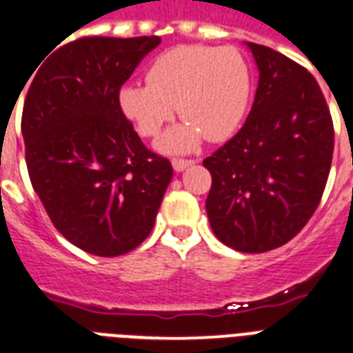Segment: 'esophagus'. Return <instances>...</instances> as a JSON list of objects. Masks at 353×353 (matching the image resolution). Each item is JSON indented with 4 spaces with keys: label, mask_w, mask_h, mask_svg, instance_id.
<instances>
[{
    "label": "esophagus",
    "mask_w": 353,
    "mask_h": 353,
    "mask_svg": "<svg viewBox=\"0 0 353 353\" xmlns=\"http://www.w3.org/2000/svg\"><path fill=\"white\" fill-rule=\"evenodd\" d=\"M171 163H173L174 171H176V173H180V171H184V169H188L190 165H193V160H182V158H174Z\"/></svg>",
    "instance_id": "obj_1"
}]
</instances>
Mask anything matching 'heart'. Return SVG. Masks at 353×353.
<instances>
[{"mask_svg":"<svg viewBox=\"0 0 353 353\" xmlns=\"http://www.w3.org/2000/svg\"><path fill=\"white\" fill-rule=\"evenodd\" d=\"M250 90V72L237 49L179 46L152 60L147 83L121 86L117 105L145 138L158 136L179 112L184 121L163 134L158 149L180 154L195 151L204 138L215 143L232 138L247 116Z\"/></svg>","mask_w":353,"mask_h":353,"instance_id":"b5f03b06","label":"heart"}]
</instances>
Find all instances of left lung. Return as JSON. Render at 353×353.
Returning <instances> with one entry per match:
<instances>
[{"mask_svg": "<svg viewBox=\"0 0 353 353\" xmlns=\"http://www.w3.org/2000/svg\"><path fill=\"white\" fill-rule=\"evenodd\" d=\"M258 65L252 110L204 160L206 214L221 243L258 254L293 239L321 202L333 157V123L315 77L274 49L245 42Z\"/></svg>", "mask_w": 353, "mask_h": 353, "instance_id": "1", "label": "left lung"}]
</instances>
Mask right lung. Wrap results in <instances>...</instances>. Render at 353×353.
Wrapping results in <instances>:
<instances>
[{"label":"right lung","instance_id":"1","mask_svg":"<svg viewBox=\"0 0 353 353\" xmlns=\"http://www.w3.org/2000/svg\"><path fill=\"white\" fill-rule=\"evenodd\" d=\"M158 43V37L81 38L29 77L21 134L31 184L54 228L94 256L138 247L173 179L168 158L147 151L117 105L121 84Z\"/></svg>","mask_w":353,"mask_h":353}]
</instances>
